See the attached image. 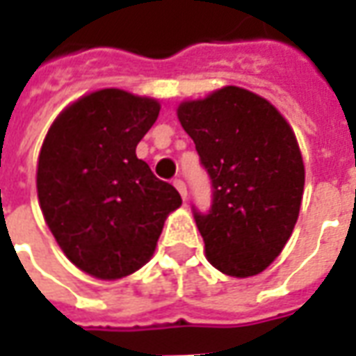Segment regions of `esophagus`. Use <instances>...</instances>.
I'll list each match as a JSON object with an SVG mask.
<instances>
[{
	"label": "esophagus",
	"instance_id": "obj_1",
	"mask_svg": "<svg viewBox=\"0 0 356 356\" xmlns=\"http://www.w3.org/2000/svg\"><path fill=\"white\" fill-rule=\"evenodd\" d=\"M173 185H175V188L179 191V194L183 196V200H186V185H185V181H181V179H175L173 181Z\"/></svg>",
	"mask_w": 356,
	"mask_h": 356
}]
</instances>
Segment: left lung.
Instances as JSON below:
<instances>
[{"mask_svg":"<svg viewBox=\"0 0 356 356\" xmlns=\"http://www.w3.org/2000/svg\"><path fill=\"white\" fill-rule=\"evenodd\" d=\"M211 181V206H193L209 263L236 278L259 275L291 236L305 168L282 114L248 89L223 88L177 108Z\"/></svg>","mask_w":356,"mask_h":356,"instance_id":"obj_1","label":"left lung"}]
</instances>
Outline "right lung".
I'll return each mask as SVG.
<instances>
[{"label":"right lung","mask_w":356,"mask_h":356,"mask_svg":"<svg viewBox=\"0 0 356 356\" xmlns=\"http://www.w3.org/2000/svg\"><path fill=\"white\" fill-rule=\"evenodd\" d=\"M160 104L122 89L72 102L53 122L38 160V198L60 250L83 273L116 280L152 257L175 186L135 154Z\"/></svg>","instance_id":"obj_1"}]
</instances>
